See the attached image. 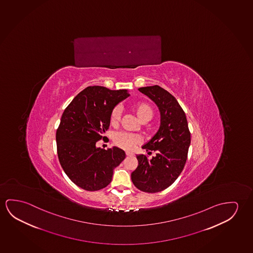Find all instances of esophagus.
<instances>
[{"instance_id": "esophagus-1", "label": "esophagus", "mask_w": 253, "mask_h": 253, "mask_svg": "<svg viewBox=\"0 0 253 253\" xmlns=\"http://www.w3.org/2000/svg\"><path fill=\"white\" fill-rule=\"evenodd\" d=\"M126 156H127V157H131V156H133V153H131V152H126Z\"/></svg>"}]
</instances>
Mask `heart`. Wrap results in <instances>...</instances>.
Here are the masks:
<instances>
[{"mask_svg":"<svg viewBox=\"0 0 253 253\" xmlns=\"http://www.w3.org/2000/svg\"><path fill=\"white\" fill-rule=\"evenodd\" d=\"M133 111L135 112L138 119L145 123L152 119L153 116L152 107L145 102H137L132 107ZM122 117V109L120 106H116L110 112L109 122L112 125H117L119 124ZM140 136L134 133L118 131L113 136V143L117 147L124 150H131L136 144L140 143Z\"/></svg>","mask_w":253,"mask_h":253,"instance_id":"obj_1","label":"heart"}]
</instances>
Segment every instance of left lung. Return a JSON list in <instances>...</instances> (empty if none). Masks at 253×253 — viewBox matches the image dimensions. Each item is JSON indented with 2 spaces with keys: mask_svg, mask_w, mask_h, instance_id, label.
<instances>
[{
  "mask_svg": "<svg viewBox=\"0 0 253 253\" xmlns=\"http://www.w3.org/2000/svg\"><path fill=\"white\" fill-rule=\"evenodd\" d=\"M138 90L155 102L161 115L159 131L142 147L156 155L152 160L136 156L138 166L131 173L136 188L152 194L165 190L179 177L187 161L191 135L185 112L174 96L158 85Z\"/></svg>",
  "mask_w": 253,
  "mask_h": 253,
  "instance_id": "obj_1",
  "label": "left lung"
}]
</instances>
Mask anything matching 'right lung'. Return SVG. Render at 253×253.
<instances>
[{"label": "right lung", "instance_id": "add662e5", "mask_svg": "<svg viewBox=\"0 0 253 253\" xmlns=\"http://www.w3.org/2000/svg\"><path fill=\"white\" fill-rule=\"evenodd\" d=\"M127 90L93 85L82 90L63 112L56 132L58 160L79 187L97 191L112 180L114 169L125 159L119 148L96 147L109 128L115 106L128 97Z\"/></svg>", "mask_w": 253, "mask_h": 253}]
</instances>
